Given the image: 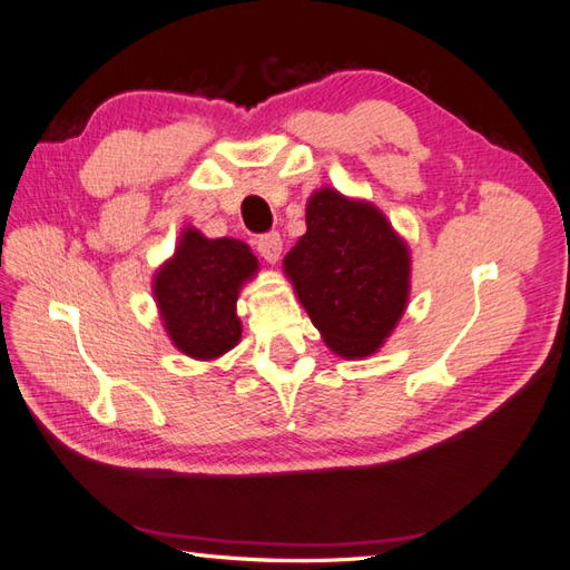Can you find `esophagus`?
<instances>
[{
    "label": "esophagus",
    "instance_id": "esophagus-1",
    "mask_svg": "<svg viewBox=\"0 0 570 570\" xmlns=\"http://www.w3.org/2000/svg\"><path fill=\"white\" fill-rule=\"evenodd\" d=\"M257 249L259 255L267 262H276L282 257V235L279 233H267L257 237Z\"/></svg>",
    "mask_w": 570,
    "mask_h": 570
}]
</instances>
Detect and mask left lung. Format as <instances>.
Masks as SVG:
<instances>
[{"instance_id": "1", "label": "left lung", "mask_w": 570, "mask_h": 570, "mask_svg": "<svg viewBox=\"0 0 570 570\" xmlns=\"http://www.w3.org/2000/svg\"><path fill=\"white\" fill-rule=\"evenodd\" d=\"M306 225L284 257L286 279L325 345L366 360L407 308L410 247L379 206L333 187L311 194Z\"/></svg>"}]
</instances>
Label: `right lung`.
<instances>
[{
    "label": "right lung",
    "mask_w": 570,
    "mask_h": 570,
    "mask_svg": "<svg viewBox=\"0 0 570 570\" xmlns=\"http://www.w3.org/2000/svg\"><path fill=\"white\" fill-rule=\"evenodd\" d=\"M259 272L243 240L206 237L184 225L175 253L153 274V298L167 337L196 362H214L243 337L237 298Z\"/></svg>",
    "instance_id": "add662e5"
}]
</instances>
